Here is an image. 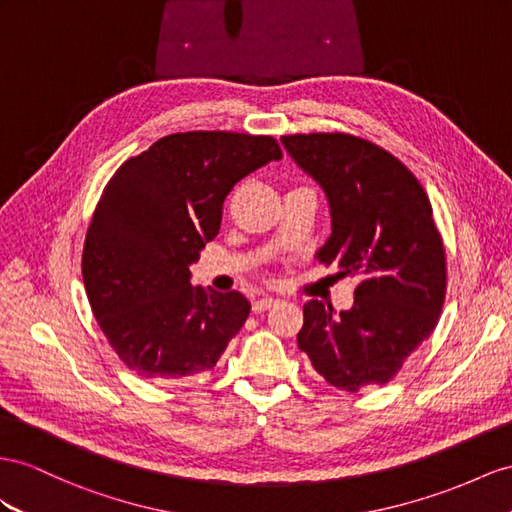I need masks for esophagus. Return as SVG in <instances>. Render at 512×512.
Returning a JSON list of instances; mask_svg holds the SVG:
<instances>
[{
	"instance_id": "obj_1",
	"label": "esophagus",
	"mask_w": 512,
	"mask_h": 512,
	"mask_svg": "<svg viewBox=\"0 0 512 512\" xmlns=\"http://www.w3.org/2000/svg\"><path fill=\"white\" fill-rule=\"evenodd\" d=\"M274 305H277V298L261 296V298H257L255 303H253V311H255V313H261V311H266V309H270V307H274Z\"/></svg>"
}]
</instances>
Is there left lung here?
I'll use <instances>...</instances> for the list:
<instances>
[{"instance_id":"left-lung-1","label":"left lung","mask_w":512,"mask_h":512,"mask_svg":"<svg viewBox=\"0 0 512 512\" xmlns=\"http://www.w3.org/2000/svg\"><path fill=\"white\" fill-rule=\"evenodd\" d=\"M285 151L331 207L320 264L357 277L355 305L309 300L298 348L324 381L355 393L385 385L439 322L445 251L424 188L398 157L350 134H294Z\"/></svg>"}]
</instances>
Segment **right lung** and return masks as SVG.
<instances>
[{"label":"right lung","mask_w":512,"mask_h":512,"mask_svg":"<svg viewBox=\"0 0 512 512\" xmlns=\"http://www.w3.org/2000/svg\"><path fill=\"white\" fill-rule=\"evenodd\" d=\"M272 136L186 131L153 142L116 170L82 255L88 303L119 359L142 378L212 370L244 326L240 292L192 287L190 264L212 242L235 183L281 160Z\"/></svg>","instance_id":"add662e5"}]
</instances>
